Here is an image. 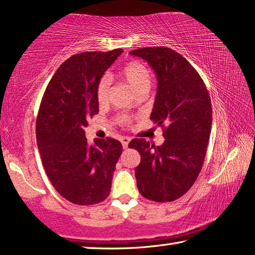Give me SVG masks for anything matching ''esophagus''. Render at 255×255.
Returning <instances> with one entry per match:
<instances>
[{
	"label": "esophagus",
	"instance_id": "esophagus-1",
	"mask_svg": "<svg viewBox=\"0 0 255 255\" xmlns=\"http://www.w3.org/2000/svg\"><path fill=\"white\" fill-rule=\"evenodd\" d=\"M129 142H130V137L125 136V137H123V138H121V143H123L124 148H127L128 147Z\"/></svg>",
	"mask_w": 255,
	"mask_h": 255
}]
</instances>
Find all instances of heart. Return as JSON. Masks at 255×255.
<instances>
[{"mask_svg":"<svg viewBox=\"0 0 255 255\" xmlns=\"http://www.w3.org/2000/svg\"><path fill=\"white\" fill-rule=\"evenodd\" d=\"M120 75L123 78L134 88L136 93H138L142 90H148L152 83L151 72L144 66L143 63L138 61H130L121 69ZM109 96H110V78L107 76L102 77L96 85V99H98L100 104H104L108 102ZM118 121L127 126L130 124V117L127 115H121L118 117Z\"/></svg>","mask_w":255,"mask_h":255,"instance_id":"heart-1","label":"heart"}]
</instances>
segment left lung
<instances>
[{"label": "left lung", "mask_w": 255, "mask_h": 255, "mask_svg": "<svg viewBox=\"0 0 255 255\" xmlns=\"http://www.w3.org/2000/svg\"><path fill=\"white\" fill-rule=\"evenodd\" d=\"M130 54L147 61L156 74L151 120L162 127L165 138L160 146L144 138L129 143L140 155L135 169L137 188L147 200L175 201L188 192L203 167L212 125L211 100L199 72L178 52L154 46Z\"/></svg>", "instance_id": "obj_1"}]
</instances>
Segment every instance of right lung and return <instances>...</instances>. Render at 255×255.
I'll return each instance as SVG.
<instances>
[{
	"mask_svg": "<svg viewBox=\"0 0 255 255\" xmlns=\"http://www.w3.org/2000/svg\"><path fill=\"white\" fill-rule=\"evenodd\" d=\"M121 52L72 55L55 71L40 102L36 138L43 167L56 192L74 204L100 203L110 194L123 145L110 137L90 145L84 129L99 113L96 85Z\"/></svg>",
	"mask_w": 255,
	"mask_h": 255,
	"instance_id": "1",
	"label": "right lung"
}]
</instances>
